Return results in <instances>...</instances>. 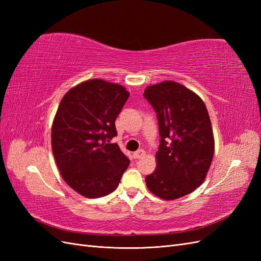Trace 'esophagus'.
Returning <instances> with one entry per match:
<instances>
[{
  "label": "esophagus",
  "instance_id": "esophagus-1",
  "mask_svg": "<svg viewBox=\"0 0 261 261\" xmlns=\"http://www.w3.org/2000/svg\"><path fill=\"white\" fill-rule=\"evenodd\" d=\"M145 154H146L145 150L144 149H139L138 151H136L133 155H134V158H135V159H140V158H143Z\"/></svg>",
  "mask_w": 261,
  "mask_h": 261
}]
</instances>
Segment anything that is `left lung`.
<instances>
[{"label": "left lung", "instance_id": "8db88e82", "mask_svg": "<svg viewBox=\"0 0 261 261\" xmlns=\"http://www.w3.org/2000/svg\"><path fill=\"white\" fill-rule=\"evenodd\" d=\"M144 97L156 113L161 137L156 168L146 176L147 187L165 200L191 194L202 184L215 152L207 108L175 82L149 86Z\"/></svg>", "mask_w": 261, "mask_h": 261}]
</instances>
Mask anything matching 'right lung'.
<instances>
[{
	"mask_svg": "<svg viewBox=\"0 0 261 261\" xmlns=\"http://www.w3.org/2000/svg\"><path fill=\"white\" fill-rule=\"evenodd\" d=\"M128 97L123 86L102 80L82 83L63 97L52 125V151L62 177L78 194L98 198L112 193L128 168V158L110 144Z\"/></svg>",
	"mask_w": 261,
	"mask_h": 261,
	"instance_id": "1",
	"label": "right lung"
}]
</instances>
